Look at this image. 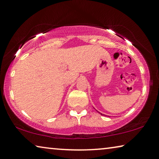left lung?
I'll return each instance as SVG.
<instances>
[{
    "instance_id": "obj_1",
    "label": "left lung",
    "mask_w": 159,
    "mask_h": 159,
    "mask_svg": "<svg viewBox=\"0 0 159 159\" xmlns=\"http://www.w3.org/2000/svg\"><path fill=\"white\" fill-rule=\"evenodd\" d=\"M101 115H102V116H105V115H103V114H102V113H100Z\"/></svg>"
}]
</instances>
